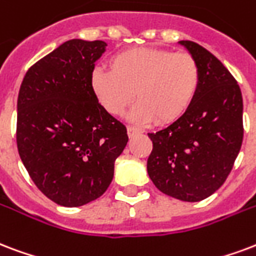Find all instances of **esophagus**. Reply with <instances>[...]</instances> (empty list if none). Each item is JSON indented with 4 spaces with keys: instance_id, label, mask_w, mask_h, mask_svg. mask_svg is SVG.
Returning <instances> with one entry per match:
<instances>
[{
    "instance_id": "esophagus-1",
    "label": "esophagus",
    "mask_w": 256,
    "mask_h": 256,
    "mask_svg": "<svg viewBox=\"0 0 256 256\" xmlns=\"http://www.w3.org/2000/svg\"><path fill=\"white\" fill-rule=\"evenodd\" d=\"M140 132H142L141 128H132V126H128V136H136V134H140Z\"/></svg>"
}]
</instances>
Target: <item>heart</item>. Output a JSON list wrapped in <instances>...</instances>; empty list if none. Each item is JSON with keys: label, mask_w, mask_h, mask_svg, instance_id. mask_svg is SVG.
Here are the masks:
<instances>
[{"label": "heart", "mask_w": 256, "mask_h": 256, "mask_svg": "<svg viewBox=\"0 0 256 256\" xmlns=\"http://www.w3.org/2000/svg\"><path fill=\"white\" fill-rule=\"evenodd\" d=\"M96 100L111 115H122L136 98L130 120L160 124L178 120L200 87V68L192 54L136 46L112 56L110 71L96 68L90 78Z\"/></svg>", "instance_id": "b5f03b06"}]
</instances>
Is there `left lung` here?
I'll use <instances>...</instances> for the list:
<instances>
[{
    "label": "left lung",
    "mask_w": 256,
    "mask_h": 256,
    "mask_svg": "<svg viewBox=\"0 0 256 256\" xmlns=\"http://www.w3.org/2000/svg\"><path fill=\"white\" fill-rule=\"evenodd\" d=\"M200 68V87L180 120L148 136V173L162 193L204 200L224 184L243 141V98L231 72L196 42L182 40Z\"/></svg>",
    "instance_id": "1"
}]
</instances>
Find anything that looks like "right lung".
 Listing matches in <instances>:
<instances>
[{"label":"right lung","instance_id":"1","mask_svg":"<svg viewBox=\"0 0 256 256\" xmlns=\"http://www.w3.org/2000/svg\"><path fill=\"white\" fill-rule=\"evenodd\" d=\"M100 40L63 42L29 68L17 99V149L30 178L58 206H80L106 192L128 136L94 95Z\"/></svg>","mask_w":256,"mask_h":256}]
</instances>
